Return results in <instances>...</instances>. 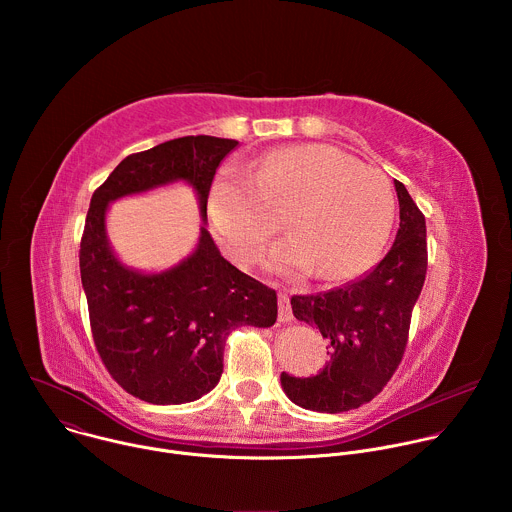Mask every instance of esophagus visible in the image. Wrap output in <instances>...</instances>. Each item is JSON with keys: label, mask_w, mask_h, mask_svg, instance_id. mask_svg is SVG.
<instances>
[{"label": "esophagus", "mask_w": 512, "mask_h": 512, "mask_svg": "<svg viewBox=\"0 0 512 512\" xmlns=\"http://www.w3.org/2000/svg\"><path fill=\"white\" fill-rule=\"evenodd\" d=\"M291 320H294V314H291L289 298H287V294H279V322L287 324Z\"/></svg>", "instance_id": "1"}]
</instances>
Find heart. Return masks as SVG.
Here are the masks:
<instances>
[{
    "label": "heart",
    "mask_w": 512,
    "mask_h": 512,
    "mask_svg": "<svg viewBox=\"0 0 512 512\" xmlns=\"http://www.w3.org/2000/svg\"><path fill=\"white\" fill-rule=\"evenodd\" d=\"M214 231L243 265L257 261L279 229L277 214L294 235L267 255L275 273L314 269L342 281L367 271L383 253L397 216L391 182L362 168L332 145H294L251 164L227 166L208 198Z\"/></svg>",
    "instance_id": "obj_1"
}]
</instances>
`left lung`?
<instances>
[{
  "label": "left lung",
  "instance_id": "8db88e82",
  "mask_svg": "<svg viewBox=\"0 0 512 512\" xmlns=\"http://www.w3.org/2000/svg\"><path fill=\"white\" fill-rule=\"evenodd\" d=\"M399 231L391 251L371 271L314 296H294V316L326 338L330 360L316 377L281 373V389L310 411L342 413L383 391L403 358L411 312L427 271L425 216L395 180Z\"/></svg>",
  "mask_w": 512,
  "mask_h": 512
}]
</instances>
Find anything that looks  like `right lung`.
Wrapping results in <instances>:
<instances>
[{"instance_id": "1", "label": "right lung", "mask_w": 512, "mask_h": 512, "mask_svg": "<svg viewBox=\"0 0 512 512\" xmlns=\"http://www.w3.org/2000/svg\"><path fill=\"white\" fill-rule=\"evenodd\" d=\"M237 145L212 135L160 143L127 156L91 198L79 259L93 340L109 375L145 403L182 405L210 393L223 375L227 336L277 320L275 291L231 265L206 231L216 168ZM176 181L199 200L195 251L162 272L125 266L106 237L110 202Z\"/></svg>"}]
</instances>
